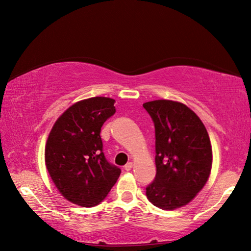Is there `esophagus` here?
Wrapping results in <instances>:
<instances>
[{
  "label": "esophagus",
  "mask_w": 251,
  "mask_h": 251,
  "mask_svg": "<svg viewBox=\"0 0 251 251\" xmlns=\"http://www.w3.org/2000/svg\"><path fill=\"white\" fill-rule=\"evenodd\" d=\"M132 167H133L132 162H129V163H126V166H125V170H126V171H130L131 169H132Z\"/></svg>",
  "instance_id": "esophagus-1"
}]
</instances>
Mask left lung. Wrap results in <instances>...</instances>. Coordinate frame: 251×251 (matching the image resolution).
<instances>
[{"label":"left lung","instance_id":"obj_1","mask_svg":"<svg viewBox=\"0 0 251 251\" xmlns=\"http://www.w3.org/2000/svg\"><path fill=\"white\" fill-rule=\"evenodd\" d=\"M154 122V181L147 187L151 203L163 210L186 206L207 183L212 149L207 129L186 104L172 100L143 103Z\"/></svg>","mask_w":251,"mask_h":251}]
</instances>
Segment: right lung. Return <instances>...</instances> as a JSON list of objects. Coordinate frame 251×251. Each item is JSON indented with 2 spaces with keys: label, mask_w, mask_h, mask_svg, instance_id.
<instances>
[{
  "label": "right lung",
  "mask_w": 251,
  "mask_h": 251,
  "mask_svg": "<svg viewBox=\"0 0 251 251\" xmlns=\"http://www.w3.org/2000/svg\"><path fill=\"white\" fill-rule=\"evenodd\" d=\"M116 112L114 100L93 97L77 101L57 118L45 143V167L70 202L94 207L117 182L121 170L102 152L101 126Z\"/></svg>",
  "instance_id": "1"
}]
</instances>
